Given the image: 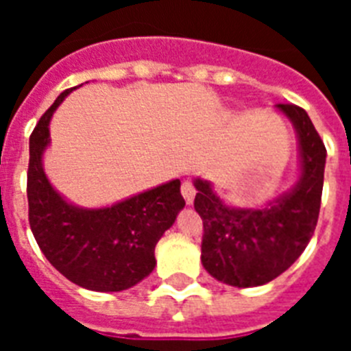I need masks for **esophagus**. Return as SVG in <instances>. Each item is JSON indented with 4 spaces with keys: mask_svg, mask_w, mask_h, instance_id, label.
Wrapping results in <instances>:
<instances>
[{
    "mask_svg": "<svg viewBox=\"0 0 351 351\" xmlns=\"http://www.w3.org/2000/svg\"><path fill=\"white\" fill-rule=\"evenodd\" d=\"M181 193H182V197H184L186 204H188V206H191V204H193V200H195V195H197V191H195L193 184H191L190 181L182 182Z\"/></svg>",
    "mask_w": 351,
    "mask_h": 351,
    "instance_id": "1",
    "label": "esophagus"
}]
</instances>
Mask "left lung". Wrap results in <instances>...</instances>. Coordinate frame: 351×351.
I'll return each mask as SVG.
<instances>
[{
	"label": "left lung",
	"instance_id": "left-lung-1",
	"mask_svg": "<svg viewBox=\"0 0 351 351\" xmlns=\"http://www.w3.org/2000/svg\"><path fill=\"white\" fill-rule=\"evenodd\" d=\"M295 130L299 178L263 206L239 207L223 200L210 181L195 178V210L204 221L202 265L214 280L237 288L276 280L313 237L320 213L327 151L308 112L276 105Z\"/></svg>",
	"mask_w": 351,
	"mask_h": 351
}]
</instances>
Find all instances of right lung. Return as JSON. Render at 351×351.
Here are the masks:
<instances>
[{
  "label": "right lung",
  "mask_w": 351,
  "mask_h": 351,
  "mask_svg": "<svg viewBox=\"0 0 351 351\" xmlns=\"http://www.w3.org/2000/svg\"><path fill=\"white\" fill-rule=\"evenodd\" d=\"M73 89L56 98L29 138L27 204L29 225L54 269L86 290L123 291L154 271V247L184 207L181 181L126 197L104 207H82L56 190L43 169L51 145L49 125Z\"/></svg>",
  "instance_id": "right-lung-1"
}]
</instances>
